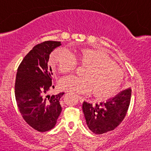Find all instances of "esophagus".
Instances as JSON below:
<instances>
[{"instance_id":"obj_1","label":"esophagus","mask_w":151,"mask_h":151,"mask_svg":"<svg viewBox=\"0 0 151 151\" xmlns=\"http://www.w3.org/2000/svg\"><path fill=\"white\" fill-rule=\"evenodd\" d=\"M77 99H79V101L81 102V103H82V102H83V101H84V99H83L82 97H81V96H77Z\"/></svg>"}]
</instances>
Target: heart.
<instances>
[{"mask_svg":"<svg viewBox=\"0 0 151 151\" xmlns=\"http://www.w3.org/2000/svg\"><path fill=\"white\" fill-rule=\"evenodd\" d=\"M51 64L60 73L72 72L77 62L86 66L82 77L68 76L61 79L60 88L69 92L86 94L92 91L97 98H108L119 91L124 74L106 53L101 50L82 48L76 55L59 48L51 56Z\"/></svg>","mask_w":151,"mask_h":151,"instance_id":"1","label":"heart"}]
</instances>
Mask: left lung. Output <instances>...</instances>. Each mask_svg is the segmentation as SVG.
I'll list each match as a JSON object with an SVG mask.
<instances>
[{"label":"left lung","instance_id":"left-lung-1","mask_svg":"<svg viewBox=\"0 0 151 151\" xmlns=\"http://www.w3.org/2000/svg\"><path fill=\"white\" fill-rule=\"evenodd\" d=\"M131 89L121 91L114 98L99 104L84 101L82 110L89 129L96 134L113 131L124 120L131 101Z\"/></svg>","mask_w":151,"mask_h":151}]
</instances>
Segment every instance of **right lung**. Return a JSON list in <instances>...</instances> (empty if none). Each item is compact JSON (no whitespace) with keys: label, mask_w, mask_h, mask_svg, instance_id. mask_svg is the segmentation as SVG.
Here are the masks:
<instances>
[{"label":"right lung","mask_w":151,"mask_h":151,"mask_svg":"<svg viewBox=\"0 0 151 151\" xmlns=\"http://www.w3.org/2000/svg\"><path fill=\"white\" fill-rule=\"evenodd\" d=\"M61 45L58 41H45L35 45L24 58L17 71L15 96L22 118L40 132L55 127L62 111L60 98L64 92L47 95L55 88L50 55Z\"/></svg>","instance_id":"obj_1"}]
</instances>
